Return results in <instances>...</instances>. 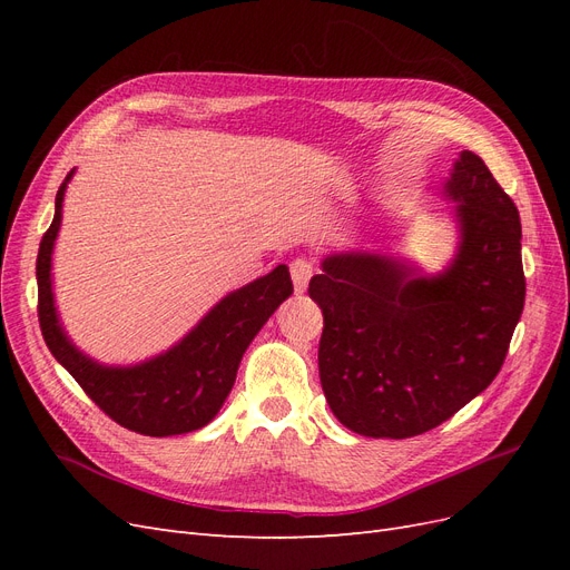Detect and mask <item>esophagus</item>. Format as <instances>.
<instances>
[{"instance_id":"1","label":"esophagus","mask_w":570,"mask_h":570,"mask_svg":"<svg viewBox=\"0 0 570 570\" xmlns=\"http://www.w3.org/2000/svg\"><path fill=\"white\" fill-rule=\"evenodd\" d=\"M289 273H292V283H295V292L302 295V292H306L312 275L316 273V266L314 262H308V258H295V262L289 264Z\"/></svg>"}]
</instances>
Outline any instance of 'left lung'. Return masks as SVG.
Wrapping results in <instances>:
<instances>
[{
	"label": "left lung",
	"mask_w": 570,
	"mask_h": 570,
	"mask_svg": "<svg viewBox=\"0 0 570 570\" xmlns=\"http://www.w3.org/2000/svg\"><path fill=\"white\" fill-rule=\"evenodd\" d=\"M444 189L461 245L438 278L387 256L333 254L308 283L323 312V394L358 435L404 440L452 419L494 381L523 314L513 199L473 151H461Z\"/></svg>",
	"instance_id": "8db88e82"
}]
</instances>
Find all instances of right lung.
Returning <instances> with one entry per match:
<instances>
[{"label":"right lung","mask_w":570,"mask_h":570,"mask_svg":"<svg viewBox=\"0 0 570 570\" xmlns=\"http://www.w3.org/2000/svg\"><path fill=\"white\" fill-rule=\"evenodd\" d=\"M66 176L55 220L38 252V318L49 352L111 421L149 438L183 435L209 423L233 390L237 366L254 335L292 295L287 266L273 268L220 299L183 342L130 368H107L80 354L63 335L51 297V247L61 226Z\"/></svg>","instance_id":"add662e5"}]
</instances>
